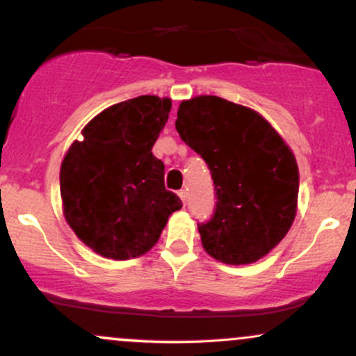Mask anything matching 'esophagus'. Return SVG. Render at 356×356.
<instances>
[{
  "label": "esophagus",
  "instance_id": "obj_1",
  "mask_svg": "<svg viewBox=\"0 0 356 356\" xmlns=\"http://www.w3.org/2000/svg\"><path fill=\"white\" fill-rule=\"evenodd\" d=\"M177 194H179V197H181V201L186 204L187 202V191L186 189H181V191L177 192Z\"/></svg>",
  "mask_w": 356,
  "mask_h": 356
}]
</instances>
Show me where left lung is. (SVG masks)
<instances>
[{
  "label": "left lung",
  "mask_w": 356,
  "mask_h": 356,
  "mask_svg": "<svg viewBox=\"0 0 356 356\" xmlns=\"http://www.w3.org/2000/svg\"><path fill=\"white\" fill-rule=\"evenodd\" d=\"M175 129L214 181V214L199 224L207 254L236 266L266 256L296 216L300 172L289 147L254 110L214 95L182 102Z\"/></svg>",
  "instance_id": "obj_1"
}]
</instances>
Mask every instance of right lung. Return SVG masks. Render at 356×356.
<instances>
[{"label":"right lung","mask_w":356,"mask_h":356,"mask_svg":"<svg viewBox=\"0 0 356 356\" xmlns=\"http://www.w3.org/2000/svg\"><path fill=\"white\" fill-rule=\"evenodd\" d=\"M172 102L155 95L112 105L81 130L60 169L63 214L75 234L110 259L145 254L182 207L164 186L152 147Z\"/></svg>","instance_id":"1"}]
</instances>
